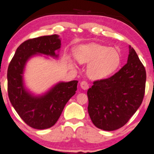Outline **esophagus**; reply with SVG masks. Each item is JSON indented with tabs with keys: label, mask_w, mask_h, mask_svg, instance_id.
Listing matches in <instances>:
<instances>
[{
	"label": "esophagus",
	"mask_w": 154,
	"mask_h": 154,
	"mask_svg": "<svg viewBox=\"0 0 154 154\" xmlns=\"http://www.w3.org/2000/svg\"><path fill=\"white\" fill-rule=\"evenodd\" d=\"M80 87L82 90H86L89 88V84L87 82H85V81H82V82L80 83Z\"/></svg>",
	"instance_id": "esophagus-1"
}]
</instances>
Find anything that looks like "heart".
Wrapping results in <instances>:
<instances>
[{"label": "heart", "instance_id": "b5f03b06", "mask_svg": "<svg viewBox=\"0 0 154 154\" xmlns=\"http://www.w3.org/2000/svg\"><path fill=\"white\" fill-rule=\"evenodd\" d=\"M75 59L79 64H89V77L100 80L114 73L120 64L121 57L116 49L98 44H90L77 48Z\"/></svg>", "mask_w": 154, "mask_h": 154}]
</instances>
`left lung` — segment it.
Here are the masks:
<instances>
[{
	"mask_svg": "<svg viewBox=\"0 0 154 154\" xmlns=\"http://www.w3.org/2000/svg\"><path fill=\"white\" fill-rule=\"evenodd\" d=\"M146 80L145 67L129 46L127 64L88 90V113L94 125L107 131L123 127L141 105Z\"/></svg>",
	"mask_w": 154,
	"mask_h": 154,
	"instance_id": "1",
	"label": "left lung"
}]
</instances>
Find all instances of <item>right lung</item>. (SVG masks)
<instances>
[{"mask_svg":"<svg viewBox=\"0 0 154 154\" xmlns=\"http://www.w3.org/2000/svg\"><path fill=\"white\" fill-rule=\"evenodd\" d=\"M61 46V38L57 34L29 39L17 48L8 66L7 79L11 103L21 119L35 129L53 126L66 103L76 93L77 80L59 82L41 95L34 94L25 85L27 62L37 55L58 58Z\"/></svg>","mask_w":154,"mask_h":154,"instance_id":"1","label":"right lung"}]
</instances>
